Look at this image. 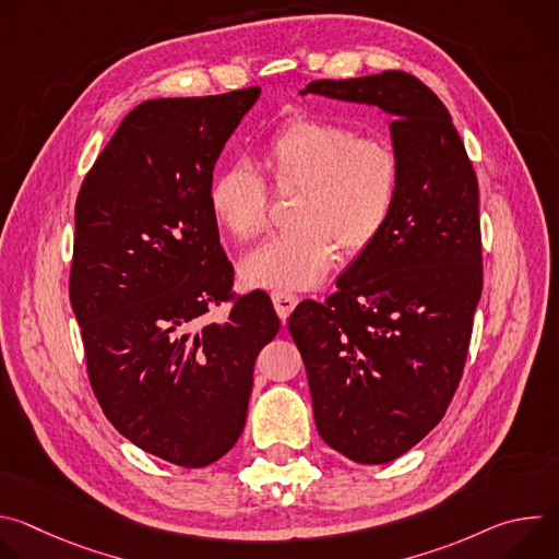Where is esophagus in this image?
Returning a JSON list of instances; mask_svg holds the SVG:
<instances>
[{"label": "esophagus", "instance_id": "esophagus-1", "mask_svg": "<svg viewBox=\"0 0 559 559\" xmlns=\"http://www.w3.org/2000/svg\"><path fill=\"white\" fill-rule=\"evenodd\" d=\"M272 302H274V309L276 313L281 316V321H285V318L294 311V307L298 305V296L292 294V292H272Z\"/></svg>", "mask_w": 559, "mask_h": 559}]
</instances>
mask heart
<instances>
[{"instance_id": "heart-1", "label": "heart", "mask_w": 559, "mask_h": 559, "mask_svg": "<svg viewBox=\"0 0 559 559\" xmlns=\"http://www.w3.org/2000/svg\"><path fill=\"white\" fill-rule=\"evenodd\" d=\"M265 162L278 186H300L292 221L241 263L246 283L270 289H309L336 261V250H365L389 221L401 158L373 136H356L343 123L296 117L265 141ZM214 218L238 241L267 225V186L246 158L218 168L207 188Z\"/></svg>"}]
</instances>
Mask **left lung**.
Segmentation results:
<instances>
[{
	"label": "left lung",
	"instance_id": "obj_1",
	"mask_svg": "<svg viewBox=\"0 0 559 559\" xmlns=\"http://www.w3.org/2000/svg\"><path fill=\"white\" fill-rule=\"evenodd\" d=\"M300 95L393 119L401 188L389 221L336 294L302 300L287 321L318 433L358 464H384L442 420L464 369L483 294L477 179L449 110L409 72L316 79Z\"/></svg>",
	"mask_w": 559,
	"mask_h": 559
}]
</instances>
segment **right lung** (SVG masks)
I'll return each mask as SVG.
<instances>
[{
  "label": "right lung",
  "mask_w": 559,
  "mask_h": 559,
  "mask_svg": "<svg viewBox=\"0 0 559 559\" xmlns=\"http://www.w3.org/2000/svg\"><path fill=\"white\" fill-rule=\"evenodd\" d=\"M261 88L150 99L126 115L74 205L70 305L88 378L139 449L199 468L241 436L259 352L281 321L265 292L229 300L231 263L207 203L212 170Z\"/></svg>",
  "instance_id": "add662e5"
}]
</instances>
